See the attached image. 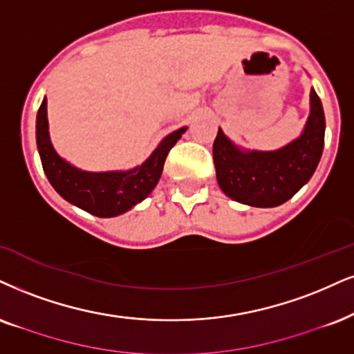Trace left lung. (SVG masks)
<instances>
[{"label":"left lung","mask_w":354,"mask_h":354,"mask_svg":"<svg viewBox=\"0 0 354 354\" xmlns=\"http://www.w3.org/2000/svg\"><path fill=\"white\" fill-rule=\"evenodd\" d=\"M325 142V113L310 90V113L299 138L276 151L244 149L218 129L213 142L216 180L231 200L257 208L286 203L310 180Z\"/></svg>","instance_id":"left-lung-1"}]
</instances>
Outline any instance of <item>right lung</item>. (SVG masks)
<instances>
[{
    "label": "right lung",
    "mask_w": 354,
    "mask_h": 354,
    "mask_svg": "<svg viewBox=\"0 0 354 354\" xmlns=\"http://www.w3.org/2000/svg\"><path fill=\"white\" fill-rule=\"evenodd\" d=\"M185 131L187 126L167 134L152 154L134 169L88 172L67 162L52 146L47 98L42 100L36 120L37 151L50 185L68 203L100 218L123 215L154 190L162 174L165 157Z\"/></svg>",
    "instance_id": "add662e5"
}]
</instances>
